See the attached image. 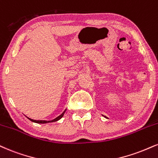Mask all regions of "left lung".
Masks as SVG:
<instances>
[{
	"instance_id": "8db88e82",
	"label": "left lung",
	"mask_w": 158,
	"mask_h": 158,
	"mask_svg": "<svg viewBox=\"0 0 158 158\" xmlns=\"http://www.w3.org/2000/svg\"><path fill=\"white\" fill-rule=\"evenodd\" d=\"M103 116H104V115H103ZM104 118H107V117H106V116H104Z\"/></svg>"
}]
</instances>
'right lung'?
Segmentation results:
<instances>
[{"label":"right lung","mask_w":158,"mask_h":158,"mask_svg":"<svg viewBox=\"0 0 158 158\" xmlns=\"http://www.w3.org/2000/svg\"><path fill=\"white\" fill-rule=\"evenodd\" d=\"M66 110L67 109H65L63 111V113H62V114H61L60 115H59L58 117H56V118H54V119H53V120H51V121H43V120H34V119H31V118H28V119H29L30 121H32V122H35V123H51V122H55V121H59L60 120V119H61L62 118V117H63V115H64V113H65V111H66Z\"/></svg>","instance_id":"obj_1"}]
</instances>
